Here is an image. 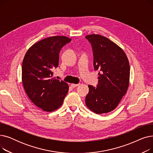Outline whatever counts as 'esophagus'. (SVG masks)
Masks as SVG:
<instances>
[{"instance_id": "1", "label": "esophagus", "mask_w": 153, "mask_h": 153, "mask_svg": "<svg viewBox=\"0 0 153 153\" xmlns=\"http://www.w3.org/2000/svg\"><path fill=\"white\" fill-rule=\"evenodd\" d=\"M79 85V84H71V87H72V88H74V87L78 86Z\"/></svg>"}]
</instances>
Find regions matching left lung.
<instances>
[{
  "mask_svg": "<svg viewBox=\"0 0 153 153\" xmlns=\"http://www.w3.org/2000/svg\"><path fill=\"white\" fill-rule=\"evenodd\" d=\"M92 47L94 68L99 71L97 87L88 85L87 107L97 114L114 110L125 95L130 82V64L124 51L107 37L87 35Z\"/></svg>",
  "mask_w": 153,
  "mask_h": 153,
  "instance_id": "obj_1",
  "label": "left lung"
}]
</instances>
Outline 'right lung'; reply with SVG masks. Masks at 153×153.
I'll list each match as a JSON object with an SVG mask.
<instances>
[{"label": "right lung", "mask_w": 153, "mask_h": 153, "mask_svg": "<svg viewBox=\"0 0 153 153\" xmlns=\"http://www.w3.org/2000/svg\"><path fill=\"white\" fill-rule=\"evenodd\" d=\"M71 41L64 36L48 37L32 45L22 63V83L28 97L36 106L50 112L63 103L69 90L68 84L53 77L58 66L62 46Z\"/></svg>", "instance_id": "1"}]
</instances>
